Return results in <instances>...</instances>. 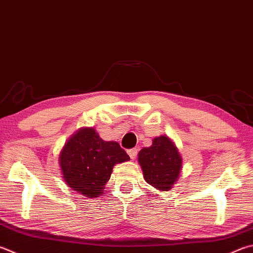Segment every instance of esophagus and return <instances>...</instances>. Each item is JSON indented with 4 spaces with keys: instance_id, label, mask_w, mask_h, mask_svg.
<instances>
[{
    "instance_id": "1",
    "label": "esophagus",
    "mask_w": 253,
    "mask_h": 253,
    "mask_svg": "<svg viewBox=\"0 0 253 253\" xmlns=\"http://www.w3.org/2000/svg\"><path fill=\"white\" fill-rule=\"evenodd\" d=\"M137 154H138V150H137L136 148H132V149H129L128 150V155H129L130 159H135Z\"/></svg>"
}]
</instances>
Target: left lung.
<instances>
[{"mask_svg": "<svg viewBox=\"0 0 253 253\" xmlns=\"http://www.w3.org/2000/svg\"><path fill=\"white\" fill-rule=\"evenodd\" d=\"M138 162L145 180L162 191H168L174 185L182 164L178 149L167 136L157 137L150 147L142 148Z\"/></svg>", "mask_w": 253, "mask_h": 253, "instance_id": "obj_1", "label": "left lung"}]
</instances>
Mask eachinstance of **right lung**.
<instances>
[{
  "mask_svg": "<svg viewBox=\"0 0 253 253\" xmlns=\"http://www.w3.org/2000/svg\"><path fill=\"white\" fill-rule=\"evenodd\" d=\"M129 160L116 141H104L94 128H82L72 136L59 155L63 178L68 187L85 197L103 194L113 167Z\"/></svg>",
  "mask_w": 253,
  "mask_h": 253,
  "instance_id": "obj_1",
  "label": "right lung"
}]
</instances>
